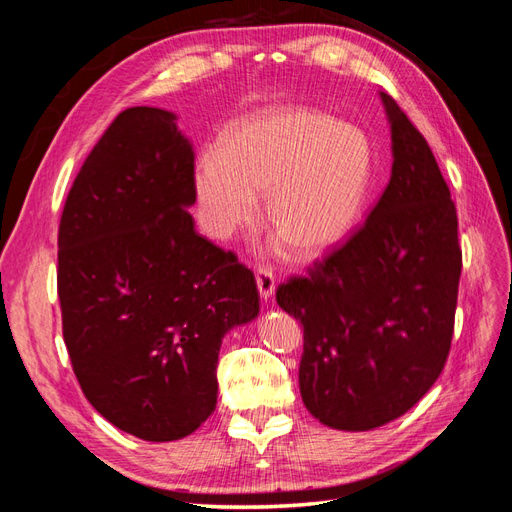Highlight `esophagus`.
Masks as SVG:
<instances>
[{
    "label": "esophagus",
    "instance_id": "esophagus-1",
    "mask_svg": "<svg viewBox=\"0 0 512 512\" xmlns=\"http://www.w3.org/2000/svg\"><path fill=\"white\" fill-rule=\"evenodd\" d=\"M256 284H258V292L262 299H271L273 292H275V275L271 269L265 267H258L256 269Z\"/></svg>",
    "mask_w": 512,
    "mask_h": 512
}]
</instances>
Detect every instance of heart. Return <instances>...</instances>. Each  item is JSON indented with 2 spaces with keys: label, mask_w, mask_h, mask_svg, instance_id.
I'll use <instances>...</instances> for the list:
<instances>
[{
  "label": "heart",
  "mask_w": 512,
  "mask_h": 512,
  "mask_svg": "<svg viewBox=\"0 0 512 512\" xmlns=\"http://www.w3.org/2000/svg\"><path fill=\"white\" fill-rule=\"evenodd\" d=\"M374 173L367 134L303 106L267 108L222 134L200 156L194 190L209 235L226 239L254 222L265 194L271 228L294 254L333 250L361 222Z\"/></svg>",
  "instance_id": "heart-1"
}]
</instances>
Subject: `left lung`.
<instances>
[{
	"label": "left lung",
	"instance_id": "8db88e82",
	"mask_svg": "<svg viewBox=\"0 0 512 512\" xmlns=\"http://www.w3.org/2000/svg\"><path fill=\"white\" fill-rule=\"evenodd\" d=\"M393 170L354 235L275 299L303 324L299 389L322 425L367 431L395 421L442 374L461 275L457 209L408 115L380 94Z\"/></svg>",
	"mask_w": 512,
	"mask_h": 512
}]
</instances>
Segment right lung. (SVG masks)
Here are the masks:
<instances>
[{"label":"right lung","instance_id":"1","mask_svg":"<svg viewBox=\"0 0 512 512\" xmlns=\"http://www.w3.org/2000/svg\"><path fill=\"white\" fill-rule=\"evenodd\" d=\"M162 108L115 117L59 222L57 292L74 376L108 423L190 436L218 404L224 335L258 316L254 273L200 237L194 151Z\"/></svg>","mask_w":512,"mask_h":512}]
</instances>
